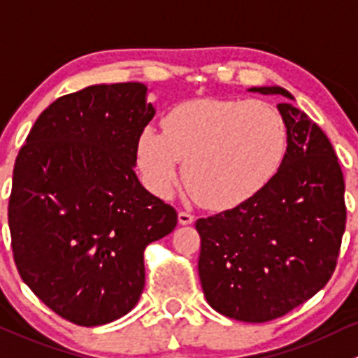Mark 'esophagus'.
Masks as SVG:
<instances>
[{"mask_svg": "<svg viewBox=\"0 0 358 358\" xmlns=\"http://www.w3.org/2000/svg\"><path fill=\"white\" fill-rule=\"evenodd\" d=\"M178 219H179V224H182V226H187V224H193L194 215H193V213H189V212H179Z\"/></svg>", "mask_w": 358, "mask_h": 358, "instance_id": "34e87169", "label": "esophagus"}]
</instances>
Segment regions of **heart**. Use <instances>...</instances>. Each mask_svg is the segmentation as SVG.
<instances>
[{"mask_svg": "<svg viewBox=\"0 0 358 358\" xmlns=\"http://www.w3.org/2000/svg\"><path fill=\"white\" fill-rule=\"evenodd\" d=\"M288 127L274 105L259 99L201 98L167 112L162 131L141 129L136 162L145 186L169 198L184 179L201 203L239 206L260 194L281 172Z\"/></svg>", "mask_w": 358, "mask_h": 358, "instance_id": "heart-1", "label": "heart"}]
</instances>
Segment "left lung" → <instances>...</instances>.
Returning <instances> with one entry per match:
<instances>
[{
    "instance_id": "8db88e82",
    "label": "left lung",
    "mask_w": 358,
    "mask_h": 358,
    "mask_svg": "<svg viewBox=\"0 0 358 358\" xmlns=\"http://www.w3.org/2000/svg\"><path fill=\"white\" fill-rule=\"evenodd\" d=\"M294 101L281 86L250 87ZM291 101L278 105L288 155L246 203L196 220L198 274L210 307L243 322L288 314L326 286L345 233V180L327 136Z\"/></svg>"
}]
</instances>
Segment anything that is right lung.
Instances as JSON below:
<instances>
[{
  "label": "right lung",
  "instance_id": "right-lung-1",
  "mask_svg": "<svg viewBox=\"0 0 358 358\" xmlns=\"http://www.w3.org/2000/svg\"><path fill=\"white\" fill-rule=\"evenodd\" d=\"M141 83L94 84L39 115L18 152L8 205L22 281L58 315L101 326L145 288L143 253L178 213L136 176V141L155 115Z\"/></svg>",
  "mask_w": 358,
  "mask_h": 358
}]
</instances>
